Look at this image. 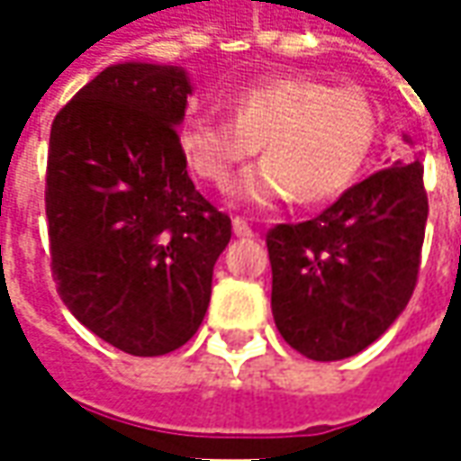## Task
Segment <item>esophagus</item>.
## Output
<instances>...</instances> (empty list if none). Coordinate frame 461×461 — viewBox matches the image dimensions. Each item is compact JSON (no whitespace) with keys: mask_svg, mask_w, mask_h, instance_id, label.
Listing matches in <instances>:
<instances>
[{"mask_svg":"<svg viewBox=\"0 0 461 461\" xmlns=\"http://www.w3.org/2000/svg\"><path fill=\"white\" fill-rule=\"evenodd\" d=\"M233 233H236L239 239H249V236H254L251 225L243 221V218H233Z\"/></svg>","mask_w":461,"mask_h":461,"instance_id":"esophagus-1","label":"esophagus"}]
</instances>
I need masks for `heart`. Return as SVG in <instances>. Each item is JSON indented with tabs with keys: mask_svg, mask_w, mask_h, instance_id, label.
<instances>
[{
	"mask_svg": "<svg viewBox=\"0 0 461 461\" xmlns=\"http://www.w3.org/2000/svg\"><path fill=\"white\" fill-rule=\"evenodd\" d=\"M230 110L233 117H186L179 149L200 179L228 192L264 143L267 161L239 182V197L251 204L341 197L362 176L380 138V113L364 89L312 77L246 84L230 97Z\"/></svg>",
	"mask_w": 461,
	"mask_h": 461,
	"instance_id": "heart-1",
	"label": "heart"
}]
</instances>
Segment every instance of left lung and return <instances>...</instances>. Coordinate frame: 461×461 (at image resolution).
I'll return each mask as SVG.
<instances>
[{
    "instance_id": "obj_1",
    "label": "left lung",
    "mask_w": 461,
    "mask_h": 461,
    "mask_svg": "<svg viewBox=\"0 0 461 461\" xmlns=\"http://www.w3.org/2000/svg\"><path fill=\"white\" fill-rule=\"evenodd\" d=\"M429 197L423 164L380 168L318 218L267 233L272 312L282 339L315 362L359 354L416 290Z\"/></svg>"
}]
</instances>
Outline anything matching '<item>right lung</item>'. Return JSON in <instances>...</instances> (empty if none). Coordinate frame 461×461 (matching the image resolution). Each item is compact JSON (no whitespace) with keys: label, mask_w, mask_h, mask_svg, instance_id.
I'll return each instance as SVG.
<instances>
[{"label":"right lung","mask_w":461,"mask_h":461,"mask_svg":"<svg viewBox=\"0 0 461 461\" xmlns=\"http://www.w3.org/2000/svg\"><path fill=\"white\" fill-rule=\"evenodd\" d=\"M189 95L176 66L117 63L50 128L56 287L81 326L133 357H161L197 333L230 240V218L194 189L179 149Z\"/></svg>","instance_id":"add662e5"}]
</instances>
